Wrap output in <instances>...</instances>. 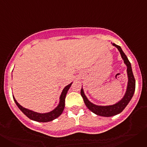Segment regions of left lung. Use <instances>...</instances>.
I'll return each instance as SVG.
<instances>
[{
    "label": "left lung",
    "mask_w": 147,
    "mask_h": 147,
    "mask_svg": "<svg viewBox=\"0 0 147 147\" xmlns=\"http://www.w3.org/2000/svg\"><path fill=\"white\" fill-rule=\"evenodd\" d=\"M113 45L115 46L119 51L122 59H123L124 62L127 67V76H128V83H127V90H126L124 97L119 102L115 103V105H108V106H99V105H94V104L90 102L85 95L82 88L81 89V96H82L84 102H85L87 107L90 111H92L93 113L100 115V116H104V117H110V116H113V115L121 113L124 110V109L127 107L128 103L130 102L131 98H132L133 94H134L135 90H136V80H135L133 74H132V67H131V64L129 59L127 57V56L125 55V54L119 45H115V43H113Z\"/></svg>",
    "instance_id": "1"
}]
</instances>
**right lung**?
I'll list each match as a JSON object with an SVG mask.
<instances>
[{
  "instance_id": "1",
  "label": "right lung",
  "mask_w": 147,
  "mask_h": 147,
  "mask_svg": "<svg viewBox=\"0 0 147 147\" xmlns=\"http://www.w3.org/2000/svg\"><path fill=\"white\" fill-rule=\"evenodd\" d=\"M71 85H72V82H71V84H69L68 85H67L66 87H65V88L63 89V90H62V93H61L60 95L59 103V105H58L57 107H56L54 110H53L52 111L46 113H39L34 112V111H32V110L25 108V107H22L21 105L17 102L16 99L15 98V97L13 96V98H14V101H15V104L17 105L18 108L20 109L22 112L25 114L28 119L39 122L51 121H53L54 119L59 117V115H60L62 113V112H63V110H64L65 108V99L66 94H67V90H69Z\"/></svg>"
}]
</instances>
